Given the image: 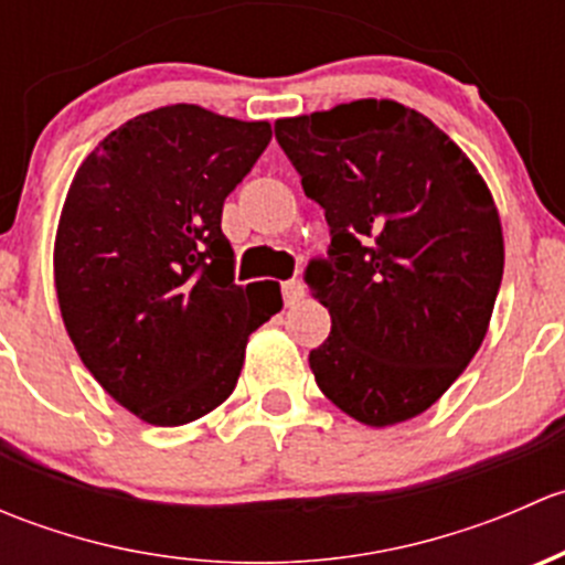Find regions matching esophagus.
<instances>
[{
  "label": "esophagus",
  "mask_w": 565,
  "mask_h": 565,
  "mask_svg": "<svg viewBox=\"0 0 565 565\" xmlns=\"http://www.w3.org/2000/svg\"><path fill=\"white\" fill-rule=\"evenodd\" d=\"M281 292H284V303H287V306L298 303V300L306 295L303 281H298V278H289V281L281 284Z\"/></svg>",
  "instance_id": "obj_1"
}]
</instances>
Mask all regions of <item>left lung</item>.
I'll return each mask as SVG.
<instances>
[{
	"label": "left lung",
	"mask_w": 565,
	"mask_h": 565,
	"mask_svg": "<svg viewBox=\"0 0 565 565\" xmlns=\"http://www.w3.org/2000/svg\"><path fill=\"white\" fill-rule=\"evenodd\" d=\"M276 141L330 226L328 259L306 267L330 311L309 355L319 391L366 426L415 418L465 372L492 319L505 254L487 182L396 100L276 119Z\"/></svg>",
	"instance_id": "8db88e82"
}]
</instances>
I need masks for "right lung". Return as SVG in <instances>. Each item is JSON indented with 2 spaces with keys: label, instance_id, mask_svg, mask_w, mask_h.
Segmentation results:
<instances>
[{
  "label": "right lung",
  "instance_id": "1",
  "mask_svg": "<svg viewBox=\"0 0 565 565\" xmlns=\"http://www.w3.org/2000/svg\"><path fill=\"white\" fill-rule=\"evenodd\" d=\"M270 125L193 104L139 114L78 167L54 243V284L78 358L114 402L182 426L235 391L248 335L281 311L276 281L235 284L224 199Z\"/></svg>",
  "mask_w": 565,
  "mask_h": 565
}]
</instances>
